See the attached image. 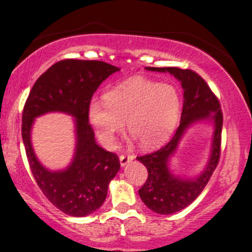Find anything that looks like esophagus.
<instances>
[{"mask_svg": "<svg viewBox=\"0 0 252 252\" xmlns=\"http://www.w3.org/2000/svg\"><path fill=\"white\" fill-rule=\"evenodd\" d=\"M132 160H134V156L132 155H121L120 156V163L122 167L126 166V164H128L129 162H131Z\"/></svg>", "mask_w": 252, "mask_h": 252, "instance_id": "esophagus-1", "label": "esophagus"}]
</instances>
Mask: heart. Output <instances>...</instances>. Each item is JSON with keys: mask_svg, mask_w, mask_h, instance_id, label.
<instances>
[{"mask_svg": "<svg viewBox=\"0 0 252 252\" xmlns=\"http://www.w3.org/2000/svg\"><path fill=\"white\" fill-rule=\"evenodd\" d=\"M180 115V98L170 85L132 77L110 89L104 103L94 100L89 120L106 148L114 143L126 123L141 147L154 148L174 131Z\"/></svg>", "mask_w": 252, "mask_h": 252, "instance_id": "b5f03b06", "label": "heart"}]
</instances>
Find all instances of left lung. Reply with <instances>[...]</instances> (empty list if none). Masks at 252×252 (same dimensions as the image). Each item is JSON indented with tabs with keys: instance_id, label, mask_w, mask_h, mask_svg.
<instances>
[{
	"instance_id": "obj_1",
	"label": "left lung",
	"mask_w": 252,
	"mask_h": 252,
	"mask_svg": "<svg viewBox=\"0 0 252 252\" xmlns=\"http://www.w3.org/2000/svg\"><path fill=\"white\" fill-rule=\"evenodd\" d=\"M146 70L162 73L168 72L180 82L184 90L180 126L175 135L158 152L137 158L148 170L147 181L138 190L140 198L155 213L172 215L195 200L216 169L220 155L222 114L217 97L195 72L178 67H146ZM202 122L211 123L214 126L209 160L204 169L195 177L176 175L170 168V160L187 130Z\"/></svg>"
}]
</instances>
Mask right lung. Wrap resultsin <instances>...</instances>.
I'll return each instance as SVG.
<instances>
[{
  "instance_id": "1",
  "label": "right lung",
  "mask_w": 252,
  "mask_h": 252,
  "mask_svg": "<svg viewBox=\"0 0 252 252\" xmlns=\"http://www.w3.org/2000/svg\"><path fill=\"white\" fill-rule=\"evenodd\" d=\"M121 68L97 60L66 59L39 77L26 100L22 140L37 186L57 209L71 217H85L99 209L110 181L120 170L117 155L100 148L89 124V106L98 86ZM50 112L74 117L76 147L66 169L51 171L37 160L31 144L35 118Z\"/></svg>"
}]
</instances>
